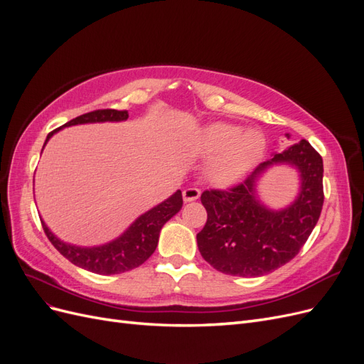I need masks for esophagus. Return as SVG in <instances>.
Here are the masks:
<instances>
[{"label": "esophagus", "mask_w": 364, "mask_h": 364, "mask_svg": "<svg viewBox=\"0 0 364 364\" xmlns=\"http://www.w3.org/2000/svg\"><path fill=\"white\" fill-rule=\"evenodd\" d=\"M182 196H183L185 202H193V200H197L200 197V190L196 188V186H190V188L183 190Z\"/></svg>", "instance_id": "obj_1"}]
</instances>
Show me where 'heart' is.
<instances>
[{
    "instance_id": "b5f03b06",
    "label": "heart",
    "mask_w": 364,
    "mask_h": 364,
    "mask_svg": "<svg viewBox=\"0 0 364 364\" xmlns=\"http://www.w3.org/2000/svg\"><path fill=\"white\" fill-rule=\"evenodd\" d=\"M266 147L259 130H246L230 123H213L202 130L200 150L213 158L208 174L218 185L237 182L253 167Z\"/></svg>"
}]
</instances>
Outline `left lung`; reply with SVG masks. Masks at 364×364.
<instances>
[{"label": "left lung", "mask_w": 364, "mask_h": 364, "mask_svg": "<svg viewBox=\"0 0 364 364\" xmlns=\"http://www.w3.org/2000/svg\"><path fill=\"white\" fill-rule=\"evenodd\" d=\"M289 136V135H287ZM273 164L300 171L301 188L282 210H270L256 194V182ZM208 213L197 246L206 262L226 274L255 278L293 259L313 232L323 206V161L306 139L259 164L243 183L203 191Z\"/></svg>", "instance_id": "1"}]
</instances>
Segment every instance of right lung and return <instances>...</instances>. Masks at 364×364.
Instances as JSON below:
<instances>
[{"instance_id": "1", "label": "right lung", "mask_w": 364, "mask_h": 364, "mask_svg": "<svg viewBox=\"0 0 364 364\" xmlns=\"http://www.w3.org/2000/svg\"><path fill=\"white\" fill-rule=\"evenodd\" d=\"M127 118V111H117V109H100V111L87 112L53 130L51 134H48L46 144L56 132L63 127L87 123H106V121H112V123L115 121L117 123V121H124ZM46 144H43V147H46ZM182 203V193L178 190L167 200L161 202L155 208L149 209L147 213L139 215L119 237L109 241V243L92 247L65 243L51 232L48 226L43 223V220H41V222L51 245L75 266L98 274H117L141 266L142 262H146L151 257V253L155 252L158 246L162 226L181 211Z\"/></svg>"}]
</instances>
